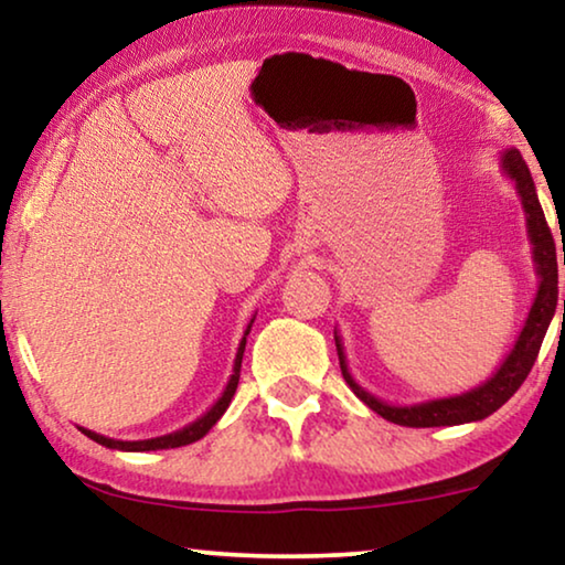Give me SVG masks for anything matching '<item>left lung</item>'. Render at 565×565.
<instances>
[{
    "label": "left lung",
    "mask_w": 565,
    "mask_h": 565,
    "mask_svg": "<svg viewBox=\"0 0 565 565\" xmlns=\"http://www.w3.org/2000/svg\"><path fill=\"white\" fill-rule=\"evenodd\" d=\"M501 172L514 182L516 192H520L524 218H527V238L532 244V262H535L537 273V292L532 300L527 319L516 337V342L501 365L497 367L489 381L476 385L458 396H445V398H431L422 401V404H408L396 406L385 404V401L375 398L373 393H367L362 385L354 381L350 367H347V354L342 337L334 329V342L339 354V367L354 396L373 408L375 414H381L383 419L401 427H455V424H468V422H481L486 416H491L497 408L507 404L514 396L516 388L524 383V377L530 375L532 365H535L540 344H543L545 331L551 327L555 306H558V259H555V242L547 226L543 207H540L535 182L527 164H524L522 153L516 149L501 151ZM563 265H565V246H563ZM563 319H565V300H563Z\"/></svg>",
    "instance_id": "1"
}]
</instances>
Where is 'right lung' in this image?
<instances>
[{
    "instance_id": "obj_1",
    "label": "right lung",
    "mask_w": 565,
    "mask_h": 565,
    "mask_svg": "<svg viewBox=\"0 0 565 565\" xmlns=\"http://www.w3.org/2000/svg\"><path fill=\"white\" fill-rule=\"evenodd\" d=\"M252 323L254 319L249 321V327H246L242 342H238V350H236V360H234V370H231V377L226 383V388H223V393L218 396V401L207 408V412L200 416V419L190 422L188 427L177 429L172 431V435H161V437H151V439H136V443H122V439H113V437H105V435H97V431L92 429H82V435H87L89 439H95L97 445L103 447H110V450H122V452H149V450H169V447H182V445H192L198 443L200 437H205L207 431L213 429V424L221 419L223 412H226L231 398H234L236 393V385H238V373H242V358H244V347H246V334L252 331Z\"/></svg>"
}]
</instances>
